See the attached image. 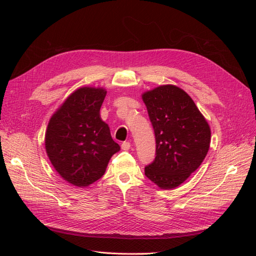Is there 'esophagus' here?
<instances>
[{"label": "esophagus", "mask_w": 256, "mask_h": 256, "mask_svg": "<svg viewBox=\"0 0 256 256\" xmlns=\"http://www.w3.org/2000/svg\"><path fill=\"white\" fill-rule=\"evenodd\" d=\"M130 142H122V150H128L130 148Z\"/></svg>", "instance_id": "34e87169"}]
</instances>
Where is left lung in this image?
I'll list each match as a JSON object with an SVG mask.
<instances>
[{
	"mask_svg": "<svg viewBox=\"0 0 256 256\" xmlns=\"http://www.w3.org/2000/svg\"><path fill=\"white\" fill-rule=\"evenodd\" d=\"M154 131L156 154L145 175L161 189L182 184L200 166L210 144V128L191 97L174 85L143 95Z\"/></svg>",
	"mask_w": 256,
	"mask_h": 256,
	"instance_id": "8db88e82",
	"label": "left lung"
}]
</instances>
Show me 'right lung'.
<instances>
[{
	"label": "right lung",
	"mask_w": 256,
	"mask_h": 256,
	"mask_svg": "<svg viewBox=\"0 0 256 256\" xmlns=\"http://www.w3.org/2000/svg\"><path fill=\"white\" fill-rule=\"evenodd\" d=\"M106 94L104 88L76 90L52 116L46 132V150L52 166L78 187L102 178L108 162L120 150L99 115Z\"/></svg>",
	"instance_id": "right-lung-1"
}]
</instances>
